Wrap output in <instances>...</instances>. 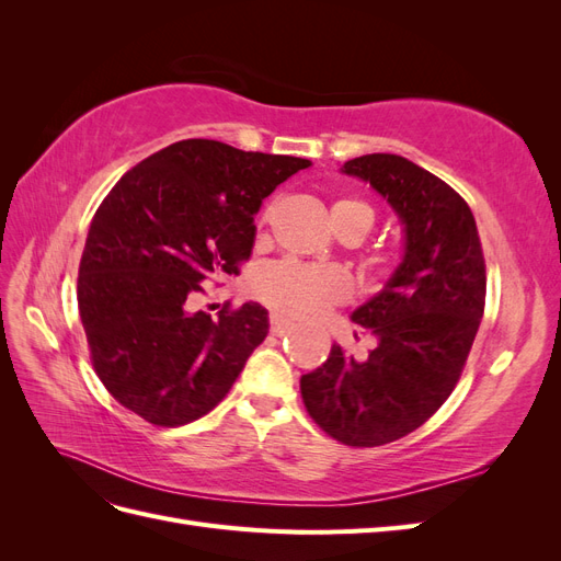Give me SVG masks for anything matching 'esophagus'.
<instances>
[{
    "label": "esophagus",
    "mask_w": 561,
    "mask_h": 561,
    "mask_svg": "<svg viewBox=\"0 0 561 561\" xmlns=\"http://www.w3.org/2000/svg\"><path fill=\"white\" fill-rule=\"evenodd\" d=\"M293 328H295V322H290V320H287L285 316H280V313H271V334L285 336V334L290 332Z\"/></svg>",
    "instance_id": "34e87169"
}]
</instances>
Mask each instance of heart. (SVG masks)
<instances>
[{
  "label": "heart",
  "mask_w": 561,
  "mask_h": 561,
  "mask_svg": "<svg viewBox=\"0 0 561 561\" xmlns=\"http://www.w3.org/2000/svg\"><path fill=\"white\" fill-rule=\"evenodd\" d=\"M375 222V213L363 201L339 198L332 206V225L360 227L365 233ZM257 295L283 313L297 318H316L332 304L344 301L351 295V278L344 268L328 264H297L280 262L262 271Z\"/></svg>",
  "instance_id": "b5f03b06"
}]
</instances>
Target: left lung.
I'll list each match as a JSON object with an SVG mask.
<instances>
[{
	"label": "left lung",
	"instance_id": "left-lung-1",
	"mask_svg": "<svg viewBox=\"0 0 561 561\" xmlns=\"http://www.w3.org/2000/svg\"><path fill=\"white\" fill-rule=\"evenodd\" d=\"M342 173L367 182L402 225V257L351 313L377 346L353 358L332 344L299 381L318 426L348 447H379L426 423L461 377L484 313L478 225L449 184L398 154H365Z\"/></svg>",
	"mask_w": 561,
	"mask_h": 561
}]
</instances>
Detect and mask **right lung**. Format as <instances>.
Here are the masks:
<instances>
[{
    "instance_id": "right-lung-1",
    "label": "right lung",
    "mask_w": 561,
    "mask_h": 561,
    "mask_svg": "<svg viewBox=\"0 0 561 561\" xmlns=\"http://www.w3.org/2000/svg\"><path fill=\"white\" fill-rule=\"evenodd\" d=\"M309 159L180 140L114 184L89 227L79 264V316L100 381L154 426L208 414L268 334L248 301L210 318L194 311L206 278L239 274L254 215Z\"/></svg>"
}]
</instances>
